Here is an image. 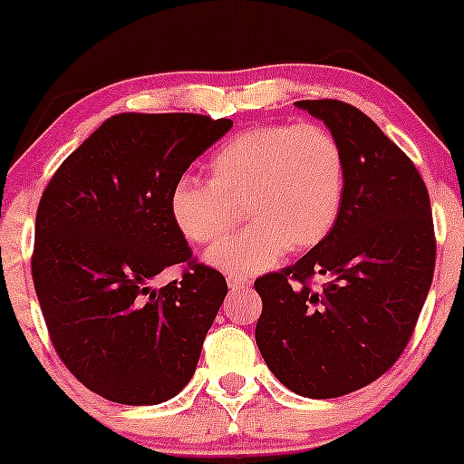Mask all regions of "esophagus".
Returning <instances> with one entry per match:
<instances>
[{
	"instance_id": "esophagus-1",
	"label": "esophagus",
	"mask_w": 464,
	"mask_h": 464,
	"mask_svg": "<svg viewBox=\"0 0 464 464\" xmlns=\"http://www.w3.org/2000/svg\"><path fill=\"white\" fill-rule=\"evenodd\" d=\"M227 283H228V287H231V289H245V287H249L251 280L242 278V276H228Z\"/></svg>"
}]
</instances>
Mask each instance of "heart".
I'll list each match as a JSON object with an SVG mask.
<instances>
[{
  "instance_id": "obj_1",
  "label": "heart",
  "mask_w": 464,
  "mask_h": 464,
  "mask_svg": "<svg viewBox=\"0 0 464 464\" xmlns=\"http://www.w3.org/2000/svg\"><path fill=\"white\" fill-rule=\"evenodd\" d=\"M345 157L316 123L260 125L228 139L210 157L208 181L181 177L170 190V218L186 240L208 245L240 219L242 231L206 254L231 276H251L285 251H307L325 240L341 213Z\"/></svg>"
}]
</instances>
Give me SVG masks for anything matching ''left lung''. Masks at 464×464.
<instances>
[{
	"label": "left lung",
	"instance_id": "1",
	"mask_svg": "<svg viewBox=\"0 0 464 464\" xmlns=\"http://www.w3.org/2000/svg\"><path fill=\"white\" fill-rule=\"evenodd\" d=\"M296 105L341 143L343 204L325 240L254 283L256 343L289 391L330 400L372 383L404 353L431 287L435 231L418 168L375 121L334 98ZM314 275L326 278L316 290Z\"/></svg>",
	"mask_w": 464,
	"mask_h": 464
}]
</instances>
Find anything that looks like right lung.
Listing matches in <instances>:
<instances>
[{
	"instance_id": "obj_1",
	"label": "right lung",
	"mask_w": 464,
	"mask_h": 464,
	"mask_svg": "<svg viewBox=\"0 0 464 464\" xmlns=\"http://www.w3.org/2000/svg\"><path fill=\"white\" fill-rule=\"evenodd\" d=\"M202 114L107 119L51 177L31 271L55 353L110 401L161 404L193 377L227 280L198 262L170 218V190L231 130ZM181 266L182 278L151 287Z\"/></svg>"
}]
</instances>
